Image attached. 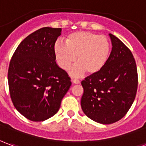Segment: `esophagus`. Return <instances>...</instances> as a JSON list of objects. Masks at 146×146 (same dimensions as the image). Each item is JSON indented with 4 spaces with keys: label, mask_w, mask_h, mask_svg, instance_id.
<instances>
[{
    "label": "esophagus",
    "mask_w": 146,
    "mask_h": 146,
    "mask_svg": "<svg viewBox=\"0 0 146 146\" xmlns=\"http://www.w3.org/2000/svg\"><path fill=\"white\" fill-rule=\"evenodd\" d=\"M73 83L75 84H80V81L79 80H77V79H74V80H73Z\"/></svg>",
    "instance_id": "1"
}]
</instances>
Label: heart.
Listing matches in <instances>:
<instances>
[{
	"instance_id": "1",
	"label": "heart",
	"mask_w": 146,
	"mask_h": 146,
	"mask_svg": "<svg viewBox=\"0 0 146 146\" xmlns=\"http://www.w3.org/2000/svg\"><path fill=\"white\" fill-rule=\"evenodd\" d=\"M110 42L104 35L91 32L71 33L66 38V46L56 42L54 53L58 64L63 70H68L76 62L71 70L73 76H80L84 72L88 75L97 74L106 64L110 53Z\"/></svg>"
}]
</instances>
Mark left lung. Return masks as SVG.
Segmentation results:
<instances>
[{
    "label": "left lung",
    "instance_id": "left-lung-1",
    "mask_svg": "<svg viewBox=\"0 0 146 146\" xmlns=\"http://www.w3.org/2000/svg\"><path fill=\"white\" fill-rule=\"evenodd\" d=\"M109 36L112 49L105 66L81 82L83 111L104 125L116 122L127 114L138 88L136 63L131 52L116 36Z\"/></svg>",
    "mask_w": 146,
    "mask_h": 146
}]
</instances>
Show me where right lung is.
I'll list each match as a JSON object with an SVG mask.
<instances>
[{"label":"right lung","mask_w":146,"mask_h":146,"mask_svg":"<svg viewBox=\"0 0 146 146\" xmlns=\"http://www.w3.org/2000/svg\"><path fill=\"white\" fill-rule=\"evenodd\" d=\"M61 29L45 27L27 36L16 48L7 80L13 104L24 117L43 121L56 114L71 86L56 64L54 46Z\"/></svg>","instance_id":"1"}]
</instances>
